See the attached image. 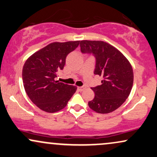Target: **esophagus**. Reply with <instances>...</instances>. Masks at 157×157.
<instances>
[{
	"label": "esophagus",
	"instance_id": "esophagus-1",
	"mask_svg": "<svg viewBox=\"0 0 157 157\" xmlns=\"http://www.w3.org/2000/svg\"><path fill=\"white\" fill-rule=\"evenodd\" d=\"M86 88V86H80V87H77V89H78L80 91H82Z\"/></svg>",
	"mask_w": 157,
	"mask_h": 157
}]
</instances>
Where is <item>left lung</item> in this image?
<instances>
[{
    "mask_svg": "<svg viewBox=\"0 0 157 157\" xmlns=\"http://www.w3.org/2000/svg\"><path fill=\"white\" fill-rule=\"evenodd\" d=\"M82 53L96 58L94 75L102 77L101 84L91 88L95 94L88 106L94 111L106 114L118 109L129 97L133 86V69L119 50L103 41H80Z\"/></svg>",
    "mask_w": 157,
    "mask_h": 157,
    "instance_id": "8db88e82",
    "label": "left lung"
}]
</instances>
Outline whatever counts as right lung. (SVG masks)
I'll use <instances>...</instances> for the list:
<instances>
[{
	"instance_id": "obj_1",
	"label": "right lung",
	"mask_w": 157,
	"mask_h": 157,
	"mask_svg": "<svg viewBox=\"0 0 157 157\" xmlns=\"http://www.w3.org/2000/svg\"><path fill=\"white\" fill-rule=\"evenodd\" d=\"M80 41L52 42L26 60L22 68V81L26 94L39 109L56 113L67 106L77 90L75 86L56 80L63 69L66 58Z\"/></svg>"
}]
</instances>
